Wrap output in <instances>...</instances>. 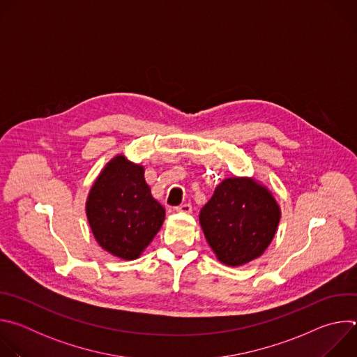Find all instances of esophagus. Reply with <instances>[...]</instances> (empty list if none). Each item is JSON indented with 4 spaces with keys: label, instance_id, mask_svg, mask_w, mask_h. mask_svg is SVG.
Listing matches in <instances>:
<instances>
[{
    "label": "esophagus",
    "instance_id": "34e87169",
    "mask_svg": "<svg viewBox=\"0 0 357 357\" xmlns=\"http://www.w3.org/2000/svg\"><path fill=\"white\" fill-rule=\"evenodd\" d=\"M176 212H182V213H190L192 212V205L190 203H182V205L175 208Z\"/></svg>",
    "mask_w": 357,
    "mask_h": 357
}]
</instances>
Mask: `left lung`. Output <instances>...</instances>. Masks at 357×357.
Masks as SVG:
<instances>
[{
	"mask_svg": "<svg viewBox=\"0 0 357 357\" xmlns=\"http://www.w3.org/2000/svg\"><path fill=\"white\" fill-rule=\"evenodd\" d=\"M280 218L271 193L247 178L225 179L199 215L218 259L233 267L261 256L277 231Z\"/></svg>",
	"mask_w": 357,
	"mask_h": 357,
	"instance_id": "obj_1",
	"label": "left lung"
}]
</instances>
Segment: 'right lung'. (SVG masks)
I'll return each instance as SVG.
<instances>
[{
    "mask_svg": "<svg viewBox=\"0 0 357 357\" xmlns=\"http://www.w3.org/2000/svg\"><path fill=\"white\" fill-rule=\"evenodd\" d=\"M86 212L98 244L124 260L137 259L165 219V209L144 179V168L123 155L109 162L94 182Z\"/></svg>",
    "mask_w": 357,
    "mask_h": 357,
    "instance_id": "add662e5",
    "label": "right lung"
}]
</instances>
